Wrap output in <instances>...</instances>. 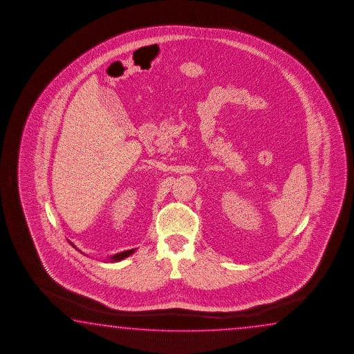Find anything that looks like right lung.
<instances>
[{
  "mask_svg": "<svg viewBox=\"0 0 354 354\" xmlns=\"http://www.w3.org/2000/svg\"><path fill=\"white\" fill-rule=\"evenodd\" d=\"M69 243H71V241H69ZM71 244H72V243H71ZM133 252H135V249H131V250H126V252H119V254H115V255H113V257L110 258V261H120V260H122V259L130 257V255L133 254Z\"/></svg>",
  "mask_w": 354,
  "mask_h": 354,
  "instance_id": "add662e5",
  "label": "right lung"
}]
</instances>
